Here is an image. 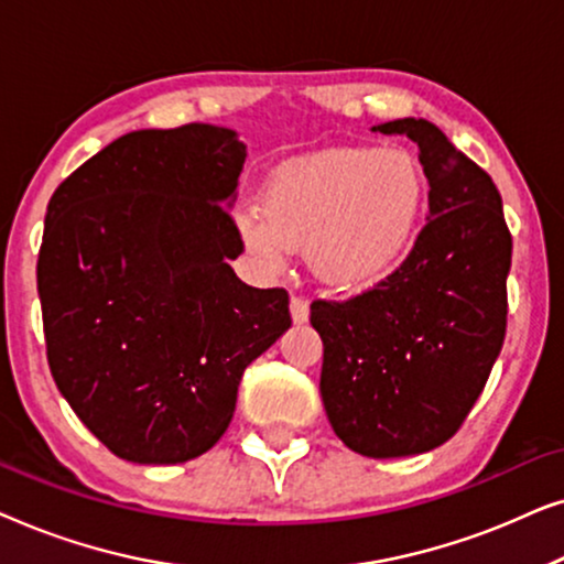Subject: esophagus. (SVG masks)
Here are the masks:
<instances>
[{
    "label": "esophagus",
    "mask_w": 564,
    "mask_h": 564,
    "mask_svg": "<svg viewBox=\"0 0 564 564\" xmlns=\"http://www.w3.org/2000/svg\"><path fill=\"white\" fill-rule=\"evenodd\" d=\"M290 315H292V323H297V326L307 323V318H311V305H307V300L292 297L290 300Z\"/></svg>",
    "instance_id": "34e87169"
}]
</instances>
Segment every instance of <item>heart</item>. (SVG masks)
<instances>
[{"mask_svg":"<svg viewBox=\"0 0 564 564\" xmlns=\"http://www.w3.org/2000/svg\"><path fill=\"white\" fill-rule=\"evenodd\" d=\"M429 182L400 145L328 149L276 169L261 207L238 213V234L267 269L284 249L307 251L323 284L357 292L382 282L408 259L421 234Z\"/></svg>","mask_w":564,"mask_h":564,"instance_id":"heart-1","label":"heart"}]
</instances>
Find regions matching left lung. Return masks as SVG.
I'll use <instances>...</instances> for the list:
<instances>
[{
	"mask_svg": "<svg viewBox=\"0 0 564 564\" xmlns=\"http://www.w3.org/2000/svg\"><path fill=\"white\" fill-rule=\"evenodd\" d=\"M419 143L429 223L388 280L311 305L323 341L321 398L336 436L372 459L442 446L488 382L506 338L511 234L488 172L434 122L372 128Z\"/></svg>",
	"mask_w": 564,
	"mask_h": 564,
	"instance_id": "8db88e82",
	"label": "left lung"
}]
</instances>
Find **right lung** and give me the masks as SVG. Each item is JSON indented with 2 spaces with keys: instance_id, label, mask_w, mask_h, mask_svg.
Returning a JSON list of instances; mask_svg holds the SVG:
<instances>
[{
  "instance_id": "right-lung-1",
  "label": "right lung",
  "mask_w": 564,
  "mask_h": 564,
  "mask_svg": "<svg viewBox=\"0 0 564 564\" xmlns=\"http://www.w3.org/2000/svg\"><path fill=\"white\" fill-rule=\"evenodd\" d=\"M246 145L189 122L105 145L53 192L37 295L61 395L120 459L180 465L226 434L290 297L238 280Z\"/></svg>"
}]
</instances>
